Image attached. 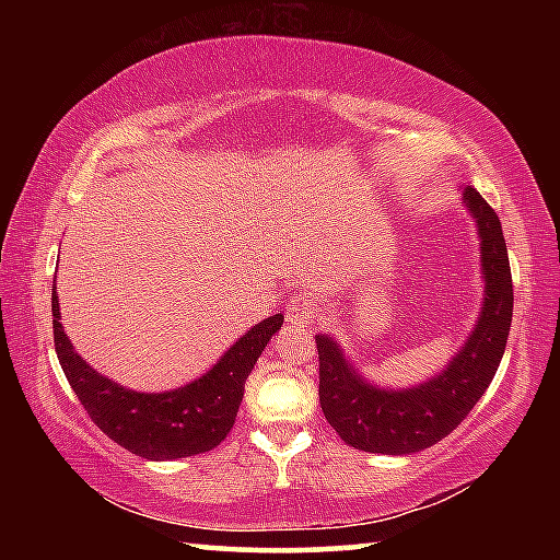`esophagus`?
<instances>
[{
	"label": "esophagus",
	"instance_id": "34e87169",
	"mask_svg": "<svg viewBox=\"0 0 560 560\" xmlns=\"http://www.w3.org/2000/svg\"><path fill=\"white\" fill-rule=\"evenodd\" d=\"M316 316H318L316 301L306 296V293H301V296H293V301L287 306V320L296 328L314 326Z\"/></svg>",
	"mask_w": 560,
	"mask_h": 560
}]
</instances>
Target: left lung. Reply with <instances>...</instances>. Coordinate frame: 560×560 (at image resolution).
Here are the masks:
<instances>
[{
    "instance_id": "obj_1",
    "label": "left lung",
    "mask_w": 560,
    "mask_h": 560,
    "mask_svg": "<svg viewBox=\"0 0 560 560\" xmlns=\"http://www.w3.org/2000/svg\"><path fill=\"white\" fill-rule=\"evenodd\" d=\"M464 202L479 226L487 287L477 328L447 371L410 390H381L355 375L334 338L316 336L320 410L350 447L375 454L428 450L457 428L494 381L506 350L514 283L497 212L474 187L464 189Z\"/></svg>"
}]
</instances>
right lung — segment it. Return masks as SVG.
Returning <instances> with one entry per match:
<instances>
[{
	"label": "right lung",
	"instance_id": "right-lung-1",
	"mask_svg": "<svg viewBox=\"0 0 560 560\" xmlns=\"http://www.w3.org/2000/svg\"><path fill=\"white\" fill-rule=\"evenodd\" d=\"M54 346L63 375L83 410L108 438L143 459H179L214 450L240 412L244 383L283 316H269L226 350L210 373L170 393H136L108 381L75 353L59 316V296H51Z\"/></svg>",
	"mask_w": 560,
	"mask_h": 560
}]
</instances>
